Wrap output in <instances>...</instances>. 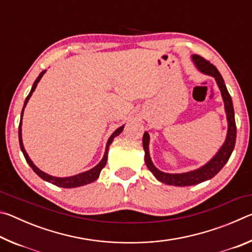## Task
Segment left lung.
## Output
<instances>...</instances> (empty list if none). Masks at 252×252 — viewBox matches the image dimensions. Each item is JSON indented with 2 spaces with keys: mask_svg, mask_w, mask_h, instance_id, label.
<instances>
[{
  "mask_svg": "<svg viewBox=\"0 0 252 252\" xmlns=\"http://www.w3.org/2000/svg\"><path fill=\"white\" fill-rule=\"evenodd\" d=\"M192 61L197 69L203 74L210 75L215 78L217 84L220 89L221 96H222L223 103H224V111L227 114V121H228V131L227 136L222 146L216 153L211 160H209L206 164L192 171L183 172V173H167L163 171H160L151 160L150 152H149V142H150V135L146 131L143 134V149H144V161L148 169L152 172L153 176L156 177L157 180H159L162 183L169 186H176V187H188V186H194L198 183H201L203 181H207L209 179H212L213 177L218 173L223 165L227 163L230 156L234 149V144H236V136H237V126L236 121H234V110L231 96H230L229 92L225 87L224 81L221 76L220 72L217 67L211 64L210 62L204 60L203 58L199 57L197 54H193Z\"/></svg>",
  "mask_w": 252,
  "mask_h": 252,
  "instance_id": "obj_1",
  "label": "left lung"
}]
</instances>
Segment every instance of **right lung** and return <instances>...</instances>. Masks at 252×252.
Returning a JSON list of instances; mask_svg holds the SVG:
<instances>
[{"label":"right lung","mask_w":252,"mask_h":252,"mask_svg":"<svg viewBox=\"0 0 252 252\" xmlns=\"http://www.w3.org/2000/svg\"><path fill=\"white\" fill-rule=\"evenodd\" d=\"M46 72V70L42 71L40 75L37 76L36 80L34 81V83L32 85V89L31 91H30L29 95L27 96V99H25L24 101V105H23V109H22V112H21V120H20V126H19V141H20V148H21V151L23 152V156L25 158V160H27V162L29 163L30 167H31L33 169V171L35 172L37 176H39L41 179H43V180L48 181L50 183H52V185L57 186V187H61V188H76V187H81V186H85V185H89V183H91L93 181H95L97 178H99L100 176V172L101 170L104 168V165L106 163V160H108V152H109V147L110 144L112 143L113 139L116 138V136H118L119 134L121 133L123 127H125V126H122L120 127H118V129L113 132L112 134H111V136L108 140V142H106V147H105V152H104V156L103 158H102V160L97 163L94 168H92L90 170H88V171L85 172H82V173H79V174H75V176H71V177H65V178H60V177H53V176H50V174L45 173L42 171V170H40L39 168L36 167L35 164L33 163L32 160L30 159L29 155L27 153V151H25L24 149V146H23V141H22V118H23V112H24V109L25 106H27L28 102L30 100V97H31L32 93L34 92V90H35L36 85L37 83L40 82V80L42 76L44 75V73Z\"/></svg>","instance_id":"1"}]
</instances>
